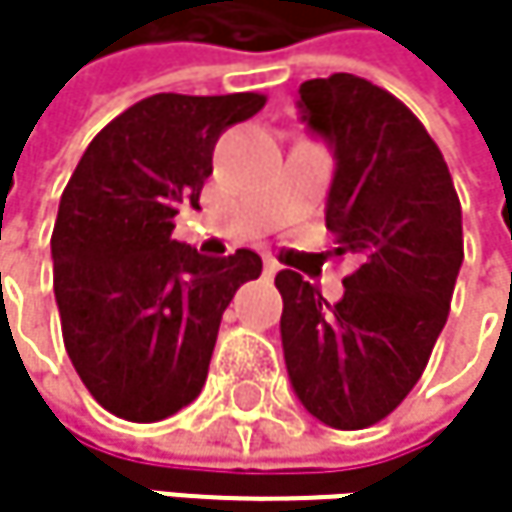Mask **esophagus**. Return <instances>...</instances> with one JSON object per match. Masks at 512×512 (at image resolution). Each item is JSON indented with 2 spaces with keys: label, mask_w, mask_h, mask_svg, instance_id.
I'll list each match as a JSON object with an SVG mask.
<instances>
[{
  "label": "esophagus",
  "mask_w": 512,
  "mask_h": 512,
  "mask_svg": "<svg viewBox=\"0 0 512 512\" xmlns=\"http://www.w3.org/2000/svg\"><path fill=\"white\" fill-rule=\"evenodd\" d=\"M263 269H266V275H275V272L281 269V263H278L275 257H266V260H263Z\"/></svg>",
  "instance_id": "esophagus-1"
}]
</instances>
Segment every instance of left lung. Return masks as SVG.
I'll return each mask as SVG.
<instances>
[{"label": "left lung", "instance_id": "obj_1", "mask_svg": "<svg viewBox=\"0 0 512 512\" xmlns=\"http://www.w3.org/2000/svg\"><path fill=\"white\" fill-rule=\"evenodd\" d=\"M299 112L335 151L326 228L356 272L332 305L281 269V347L302 406L335 430L391 415L421 379L462 266V210L448 162L385 88L332 73L299 85Z\"/></svg>", "mask_w": 512, "mask_h": 512}]
</instances>
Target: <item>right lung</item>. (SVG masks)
<instances>
[{
  "mask_svg": "<svg viewBox=\"0 0 512 512\" xmlns=\"http://www.w3.org/2000/svg\"><path fill=\"white\" fill-rule=\"evenodd\" d=\"M266 97L154 94L109 121L70 174L52 228V287L64 350L91 397L151 424L189 406L207 379L219 323L255 252L198 255L171 240L198 210L219 136Z\"/></svg>",
  "mask_w": 512,
  "mask_h": 512,
  "instance_id": "1",
  "label": "right lung"
}]
</instances>
